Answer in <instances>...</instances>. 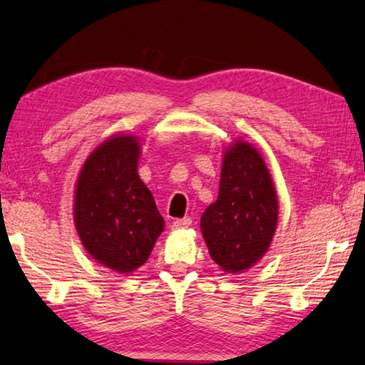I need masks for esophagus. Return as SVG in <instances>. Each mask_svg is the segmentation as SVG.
<instances>
[{"mask_svg":"<svg viewBox=\"0 0 365 365\" xmlns=\"http://www.w3.org/2000/svg\"><path fill=\"white\" fill-rule=\"evenodd\" d=\"M190 225H192V220L190 218H181V220H175L173 221V225H171V227L173 229H186V227H189Z\"/></svg>","mask_w":365,"mask_h":365,"instance_id":"obj_1","label":"esophagus"}]
</instances>
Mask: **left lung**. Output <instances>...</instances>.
Masks as SVG:
<instances>
[{"label":"left lung","instance_id":"left-lung-1","mask_svg":"<svg viewBox=\"0 0 365 365\" xmlns=\"http://www.w3.org/2000/svg\"><path fill=\"white\" fill-rule=\"evenodd\" d=\"M277 195L259 152L235 143L225 153L218 200L202 215L210 255L226 272L252 267L269 248L277 226Z\"/></svg>","mask_w":365,"mask_h":365}]
</instances>
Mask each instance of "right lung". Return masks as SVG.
I'll return each instance as SVG.
<instances>
[{"mask_svg": "<svg viewBox=\"0 0 365 365\" xmlns=\"http://www.w3.org/2000/svg\"><path fill=\"white\" fill-rule=\"evenodd\" d=\"M139 143L115 136L86 158L75 190V226L85 250L121 274L143 266L165 221L138 175Z\"/></svg>", "mask_w": 365, "mask_h": 365, "instance_id": "right-lung-1", "label": "right lung"}]
</instances>
